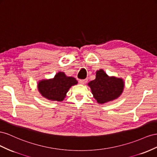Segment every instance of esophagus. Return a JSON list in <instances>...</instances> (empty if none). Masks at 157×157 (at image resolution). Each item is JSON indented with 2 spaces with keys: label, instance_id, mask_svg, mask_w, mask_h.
I'll return each instance as SVG.
<instances>
[{
  "label": "esophagus",
  "instance_id": "obj_1",
  "mask_svg": "<svg viewBox=\"0 0 157 157\" xmlns=\"http://www.w3.org/2000/svg\"><path fill=\"white\" fill-rule=\"evenodd\" d=\"M87 82V79H79V82L81 83V84H85Z\"/></svg>",
  "mask_w": 157,
  "mask_h": 157
}]
</instances>
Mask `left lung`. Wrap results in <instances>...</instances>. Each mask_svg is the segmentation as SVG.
<instances>
[{"label":"left lung","instance_id":"obj_1","mask_svg":"<svg viewBox=\"0 0 157 157\" xmlns=\"http://www.w3.org/2000/svg\"><path fill=\"white\" fill-rule=\"evenodd\" d=\"M124 84L122 79L109 78L102 70L97 71L95 79L88 83L94 97L100 104L117 98L123 91Z\"/></svg>","mask_w":157,"mask_h":157}]
</instances>
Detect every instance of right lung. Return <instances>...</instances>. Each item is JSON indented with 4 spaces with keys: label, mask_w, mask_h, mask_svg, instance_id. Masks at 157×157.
<instances>
[{
    "label": "right lung",
    "mask_w": 157,
    "mask_h": 157,
    "mask_svg": "<svg viewBox=\"0 0 157 157\" xmlns=\"http://www.w3.org/2000/svg\"><path fill=\"white\" fill-rule=\"evenodd\" d=\"M77 83L74 78L67 77L64 72H59L53 79L40 82L38 89L40 93L48 100L62 101L69 89Z\"/></svg>",
    "instance_id": "add662e5"
}]
</instances>
